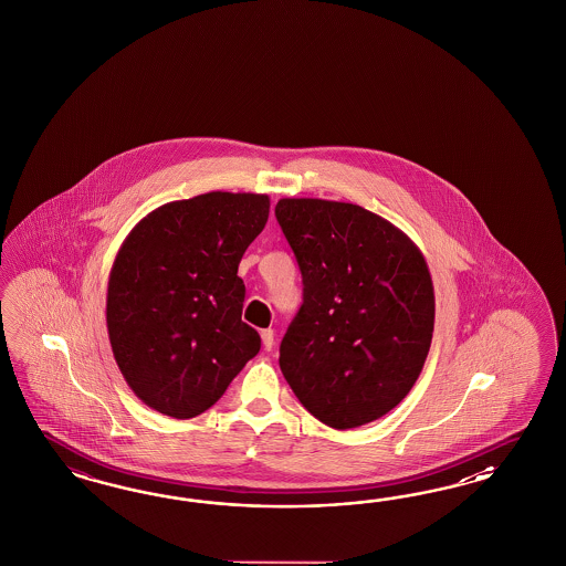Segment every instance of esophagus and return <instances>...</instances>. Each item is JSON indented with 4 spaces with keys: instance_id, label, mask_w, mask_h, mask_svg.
<instances>
[{
    "instance_id": "34e87169",
    "label": "esophagus",
    "mask_w": 566,
    "mask_h": 566,
    "mask_svg": "<svg viewBox=\"0 0 566 566\" xmlns=\"http://www.w3.org/2000/svg\"><path fill=\"white\" fill-rule=\"evenodd\" d=\"M261 340H263V348H265V350H272V348H274V329H272V327L263 329V332H261Z\"/></svg>"
}]
</instances>
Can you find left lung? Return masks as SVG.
<instances>
[{"label":"left lung","mask_w":566,"mask_h":566,"mask_svg":"<svg viewBox=\"0 0 566 566\" xmlns=\"http://www.w3.org/2000/svg\"><path fill=\"white\" fill-rule=\"evenodd\" d=\"M275 218L303 275L280 369L315 419L371 423L411 392L428 359L436 298L419 247L353 203L280 199Z\"/></svg>","instance_id":"obj_1"}]
</instances>
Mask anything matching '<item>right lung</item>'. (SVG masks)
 <instances>
[{"instance_id": "1", "label": "right lung", "mask_w": 566, "mask_h": 566, "mask_svg": "<svg viewBox=\"0 0 566 566\" xmlns=\"http://www.w3.org/2000/svg\"><path fill=\"white\" fill-rule=\"evenodd\" d=\"M268 216V195L213 190L157 207L122 242L107 334L126 384L154 411L201 415L258 355V329L240 319L239 263Z\"/></svg>"}]
</instances>
